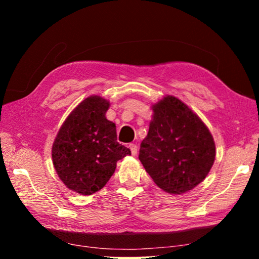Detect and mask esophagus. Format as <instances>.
I'll return each mask as SVG.
<instances>
[{
  "instance_id": "1",
  "label": "esophagus",
  "mask_w": 259,
  "mask_h": 259,
  "mask_svg": "<svg viewBox=\"0 0 259 259\" xmlns=\"http://www.w3.org/2000/svg\"><path fill=\"white\" fill-rule=\"evenodd\" d=\"M129 147H130V150H131V154L137 155V150H138L137 145H136V144H130Z\"/></svg>"
}]
</instances>
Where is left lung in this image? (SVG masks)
<instances>
[{
  "label": "left lung",
  "instance_id": "obj_1",
  "mask_svg": "<svg viewBox=\"0 0 259 259\" xmlns=\"http://www.w3.org/2000/svg\"><path fill=\"white\" fill-rule=\"evenodd\" d=\"M152 109L139 160L161 190L183 194L203 182L211 169L213 138L202 120L174 96H165Z\"/></svg>",
  "mask_w": 259,
  "mask_h": 259
}]
</instances>
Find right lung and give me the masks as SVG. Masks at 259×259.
<instances>
[{"label":"right lung","instance_id":"1","mask_svg":"<svg viewBox=\"0 0 259 259\" xmlns=\"http://www.w3.org/2000/svg\"><path fill=\"white\" fill-rule=\"evenodd\" d=\"M109 102L90 96L73 109L57 134L52 161L59 178L69 190L91 195L106 185L116 162L130 155L117 143L116 126L105 116Z\"/></svg>","mask_w":259,"mask_h":259}]
</instances>
